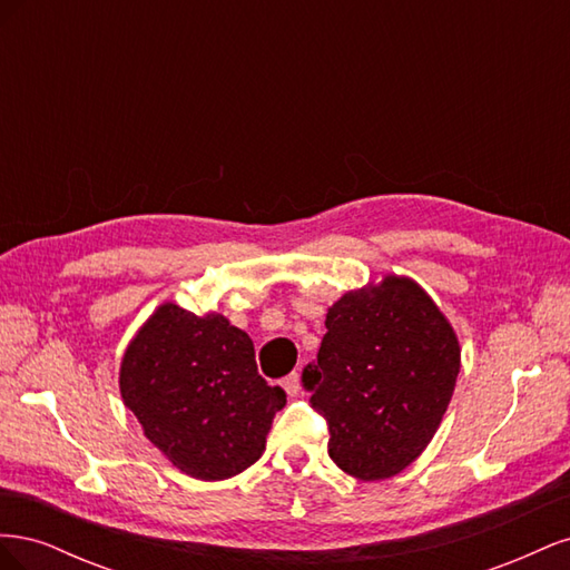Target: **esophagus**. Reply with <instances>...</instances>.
Wrapping results in <instances>:
<instances>
[{"mask_svg": "<svg viewBox=\"0 0 570 570\" xmlns=\"http://www.w3.org/2000/svg\"><path fill=\"white\" fill-rule=\"evenodd\" d=\"M283 390L287 392V396H297L302 392V381L299 373H289L287 377H283Z\"/></svg>", "mask_w": 570, "mask_h": 570, "instance_id": "1", "label": "esophagus"}]
</instances>
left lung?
<instances>
[{"mask_svg": "<svg viewBox=\"0 0 570 570\" xmlns=\"http://www.w3.org/2000/svg\"><path fill=\"white\" fill-rule=\"evenodd\" d=\"M302 373L327 423V454L358 480L402 473L438 433L454 394L461 347L452 323L404 275L344 292Z\"/></svg>", "mask_w": 570, "mask_h": 570, "instance_id": "1", "label": "left lung"}]
</instances>
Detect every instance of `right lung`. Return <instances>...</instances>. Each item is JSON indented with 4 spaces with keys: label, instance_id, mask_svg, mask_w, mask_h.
Wrapping results in <instances>:
<instances>
[{
    "label": "right lung",
    "instance_id": "add662e5",
    "mask_svg": "<svg viewBox=\"0 0 570 570\" xmlns=\"http://www.w3.org/2000/svg\"><path fill=\"white\" fill-rule=\"evenodd\" d=\"M124 404L189 478L226 480L264 454L285 392L256 371L254 342L216 312L161 304L120 361Z\"/></svg>",
    "mask_w": 570,
    "mask_h": 570
}]
</instances>
